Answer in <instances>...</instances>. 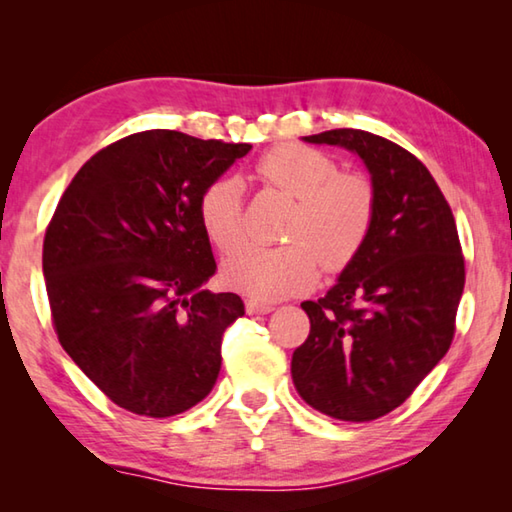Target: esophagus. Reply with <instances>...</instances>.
Returning <instances> with one entry per match:
<instances>
[{"mask_svg":"<svg viewBox=\"0 0 512 512\" xmlns=\"http://www.w3.org/2000/svg\"><path fill=\"white\" fill-rule=\"evenodd\" d=\"M275 307L266 305V302H257V300H246V311L248 314H271Z\"/></svg>","mask_w":512,"mask_h":512,"instance_id":"1","label":"esophagus"}]
</instances>
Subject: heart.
I'll return each instance as SVG.
<instances>
[{"mask_svg": "<svg viewBox=\"0 0 512 512\" xmlns=\"http://www.w3.org/2000/svg\"><path fill=\"white\" fill-rule=\"evenodd\" d=\"M257 176L298 198L287 246H246L223 262L221 280L250 300H282L309 291L320 268L343 271L361 253L375 221L377 194L368 176L336 171L334 158L302 144H277L257 162ZM198 221L219 253L246 237L244 183L221 176L198 196Z\"/></svg>", "mask_w": 512, "mask_h": 512, "instance_id": "obj_1", "label": "heart"}]
</instances>
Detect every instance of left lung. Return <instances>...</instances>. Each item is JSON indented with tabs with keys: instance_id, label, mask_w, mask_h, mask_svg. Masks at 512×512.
I'll return each mask as SVG.
<instances>
[{
	"instance_id": "left-lung-1",
	"label": "left lung",
	"mask_w": 512,
	"mask_h": 512,
	"mask_svg": "<svg viewBox=\"0 0 512 512\" xmlns=\"http://www.w3.org/2000/svg\"><path fill=\"white\" fill-rule=\"evenodd\" d=\"M366 162L377 207L368 241L325 298L302 302L307 341L291 359L302 400L329 418L370 422L409 400L456 332L465 259L452 207L402 146L354 128L305 137Z\"/></svg>"
}]
</instances>
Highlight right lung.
I'll return each mask as SVG.
<instances>
[{
  "instance_id": "obj_1",
  "label": "right lung",
  "mask_w": 512,
  "mask_h": 512,
  "mask_svg": "<svg viewBox=\"0 0 512 512\" xmlns=\"http://www.w3.org/2000/svg\"><path fill=\"white\" fill-rule=\"evenodd\" d=\"M250 144L142 131L83 164L45 232L42 271L58 341L121 409L169 418L205 400L237 293L216 271L198 196Z\"/></svg>"
}]
</instances>
